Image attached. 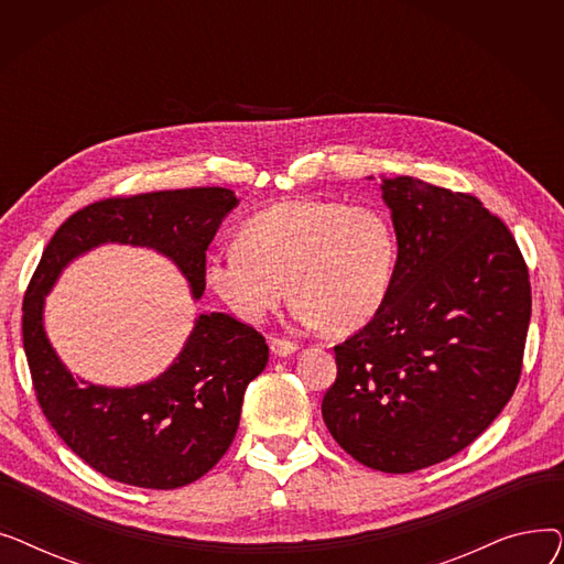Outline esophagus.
Returning a JSON list of instances; mask_svg holds the SVG:
<instances>
[{
  "label": "esophagus",
  "mask_w": 564,
  "mask_h": 564,
  "mask_svg": "<svg viewBox=\"0 0 564 564\" xmlns=\"http://www.w3.org/2000/svg\"><path fill=\"white\" fill-rule=\"evenodd\" d=\"M270 349L276 354V357H292V354L300 349V345L292 340H285V338H272Z\"/></svg>",
  "instance_id": "esophagus-1"
}]
</instances>
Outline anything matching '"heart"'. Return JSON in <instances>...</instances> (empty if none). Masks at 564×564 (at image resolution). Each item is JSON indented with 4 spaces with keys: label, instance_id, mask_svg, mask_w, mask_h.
Wrapping results in <instances>:
<instances>
[{
    "label": "heart",
    "instance_id": "b5f03b06",
    "mask_svg": "<svg viewBox=\"0 0 564 564\" xmlns=\"http://www.w3.org/2000/svg\"><path fill=\"white\" fill-rule=\"evenodd\" d=\"M395 262V228L377 207L304 198L249 217L237 245L205 258V281L245 322H262L290 290L300 322L349 334L381 311Z\"/></svg>",
    "mask_w": 564,
    "mask_h": 564
}]
</instances>
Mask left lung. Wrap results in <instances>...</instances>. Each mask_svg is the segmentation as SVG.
Returning <instances> with one entry per match:
<instances>
[{"label":"left lung","mask_w":564,"mask_h":564,"mask_svg":"<svg viewBox=\"0 0 564 564\" xmlns=\"http://www.w3.org/2000/svg\"><path fill=\"white\" fill-rule=\"evenodd\" d=\"M398 235L387 302L336 345L322 419L368 468L413 473L476 441L512 398L530 279L510 228L480 198L387 177Z\"/></svg>","instance_id":"1"}]
</instances>
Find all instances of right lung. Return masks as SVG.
I'll return each mask as SVG.
<instances>
[{
    "mask_svg": "<svg viewBox=\"0 0 564 564\" xmlns=\"http://www.w3.org/2000/svg\"><path fill=\"white\" fill-rule=\"evenodd\" d=\"M235 205V194L224 187L96 200L56 228L26 285L22 343L36 400L66 446L116 482L177 489L205 476L232 443L245 391L264 370L270 347L226 313L198 315L164 375L134 389H105L75 379L58 361L43 329L45 294L73 258L121 242L171 258L198 300L205 251Z\"/></svg>",
    "mask_w": 564,
    "mask_h": 564,
    "instance_id": "right-lung-1",
    "label": "right lung"
}]
</instances>
